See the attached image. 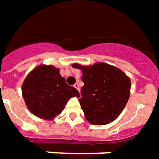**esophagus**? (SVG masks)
<instances>
[{
    "instance_id": "1",
    "label": "esophagus",
    "mask_w": 159,
    "mask_h": 159,
    "mask_svg": "<svg viewBox=\"0 0 159 159\" xmlns=\"http://www.w3.org/2000/svg\"><path fill=\"white\" fill-rule=\"evenodd\" d=\"M74 88H75V89H76L77 90L79 91V84H78V83H77L74 84Z\"/></svg>"
}]
</instances>
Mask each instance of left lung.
Wrapping results in <instances>:
<instances>
[{
	"mask_svg": "<svg viewBox=\"0 0 159 159\" xmlns=\"http://www.w3.org/2000/svg\"><path fill=\"white\" fill-rule=\"evenodd\" d=\"M82 70L80 105L85 118L92 125L113 122L121 114L130 96L131 80L121 70L105 63L83 66L73 64Z\"/></svg>",
	"mask_w": 159,
	"mask_h": 159,
	"instance_id": "1",
	"label": "left lung"
}]
</instances>
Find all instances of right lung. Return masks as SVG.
Segmentation results:
<instances>
[{
    "instance_id": "right-lung-1",
    "label": "right lung",
    "mask_w": 159,
    "mask_h": 159,
    "mask_svg": "<svg viewBox=\"0 0 159 159\" xmlns=\"http://www.w3.org/2000/svg\"><path fill=\"white\" fill-rule=\"evenodd\" d=\"M22 96L27 108L39 118L52 120L62 113L69 99L80 94L67 85L59 69L40 64L26 76L22 84Z\"/></svg>"
}]
</instances>
